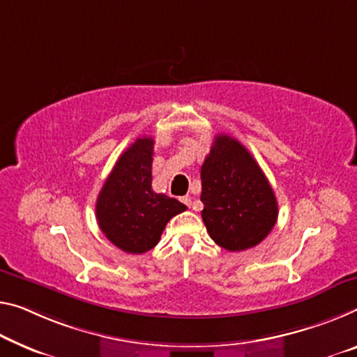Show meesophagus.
Returning a JSON list of instances; mask_svg holds the SVG:
<instances>
[{"instance_id":"esophagus-1","label":"esophagus","mask_w":357,"mask_h":357,"mask_svg":"<svg viewBox=\"0 0 357 357\" xmlns=\"http://www.w3.org/2000/svg\"><path fill=\"white\" fill-rule=\"evenodd\" d=\"M180 201H182L185 206L191 207V197H190V196H183V197H180Z\"/></svg>"}]
</instances>
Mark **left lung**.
<instances>
[{"mask_svg":"<svg viewBox=\"0 0 357 357\" xmlns=\"http://www.w3.org/2000/svg\"><path fill=\"white\" fill-rule=\"evenodd\" d=\"M201 215L220 248H255L278 220V201L270 182L248 148L233 137H215L201 166Z\"/></svg>","mask_w":357,"mask_h":357,"instance_id":"left-lung-1","label":"left lung"}]
</instances>
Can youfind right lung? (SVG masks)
<instances>
[{"instance_id":"1","label":"right lung","mask_w":357,"mask_h":357,"mask_svg":"<svg viewBox=\"0 0 357 357\" xmlns=\"http://www.w3.org/2000/svg\"><path fill=\"white\" fill-rule=\"evenodd\" d=\"M151 137L137 139L119 160L97 197L96 217L108 241L128 254H144L160 243L167 222L186 206L151 188Z\"/></svg>"}]
</instances>
